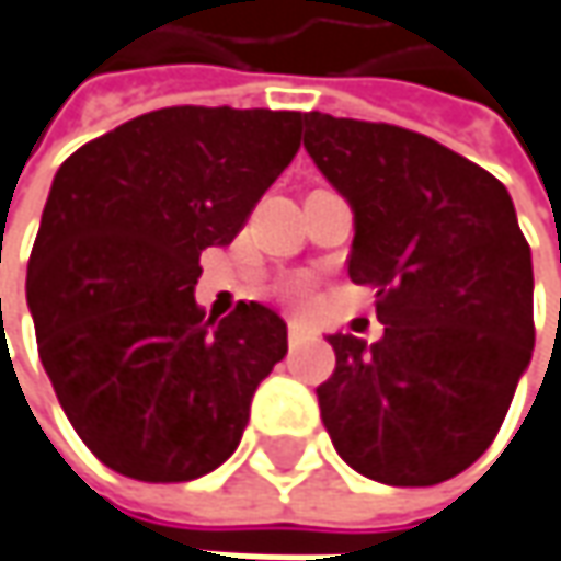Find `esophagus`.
Masks as SVG:
<instances>
[{
  "label": "esophagus",
  "mask_w": 561,
  "mask_h": 561,
  "mask_svg": "<svg viewBox=\"0 0 561 561\" xmlns=\"http://www.w3.org/2000/svg\"><path fill=\"white\" fill-rule=\"evenodd\" d=\"M313 330L305 323V320H288V343L291 346H298V343H305V340H311Z\"/></svg>",
  "instance_id": "obj_1"
}]
</instances>
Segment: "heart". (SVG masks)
Returning <instances> with one entry per match:
<instances>
[{"label": "heart", "instance_id": "obj_1", "mask_svg": "<svg viewBox=\"0 0 561 561\" xmlns=\"http://www.w3.org/2000/svg\"><path fill=\"white\" fill-rule=\"evenodd\" d=\"M308 291H311L308 279H295L291 285H288V298H295V301H305V298H308Z\"/></svg>", "mask_w": 561, "mask_h": 561}]
</instances>
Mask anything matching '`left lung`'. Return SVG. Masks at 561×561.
Segmentation results:
<instances>
[{
    "instance_id": "left-lung-1",
    "label": "left lung",
    "mask_w": 561,
    "mask_h": 561,
    "mask_svg": "<svg viewBox=\"0 0 561 561\" xmlns=\"http://www.w3.org/2000/svg\"><path fill=\"white\" fill-rule=\"evenodd\" d=\"M305 149L355 213L348 279L375 288L378 343L330 336L320 419L352 470L435 485L495 442L534 352V266L508 190L390 123L305 114Z\"/></svg>"
}]
</instances>
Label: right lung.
Masks as SVG:
<instances>
[{
    "label": "right lung",
    "instance_id": "obj_1",
    "mask_svg": "<svg viewBox=\"0 0 561 561\" xmlns=\"http://www.w3.org/2000/svg\"><path fill=\"white\" fill-rule=\"evenodd\" d=\"M295 111L164 107L56 171L27 260L44 371L88 450L142 482H186L241 442L285 358L276 311L206 320L199 253L225 248L301 146Z\"/></svg>",
    "mask_w": 561,
    "mask_h": 561
}]
</instances>
